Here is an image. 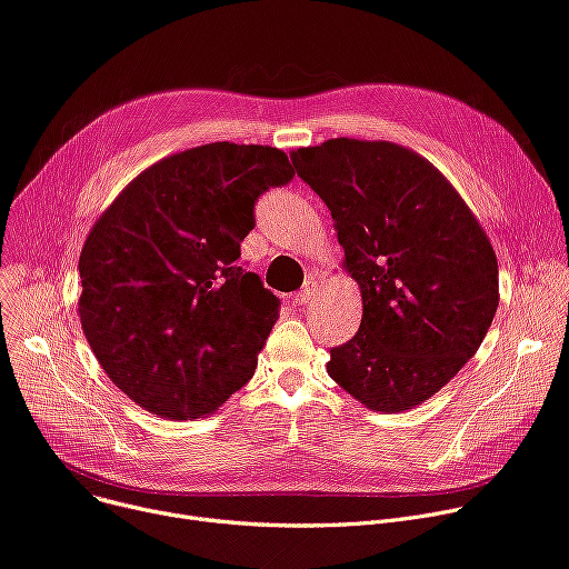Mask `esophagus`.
I'll list each match as a JSON object with an SVG mask.
<instances>
[{
    "instance_id": "esophagus-1",
    "label": "esophagus",
    "mask_w": 569,
    "mask_h": 569,
    "mask_svg": "<svg viewBox=\"0 0 569 569\" xmlns=\"http://www.w3.org/2000/svg\"><path fill=\"white\" fill-rule=\"evenodd\" d=\"M316 286H318V281H316L313 277H309V279L305 281V286H301V290L292 295V305H295V307L309 305V301H311L313 295H316Z\"/></svg>"
}]
</instances>
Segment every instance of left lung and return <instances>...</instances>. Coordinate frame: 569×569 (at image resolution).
Instances as JSON below:
<instances>
[{"label":"left lung","instance_id":"left-lung-1","mask_svg":"<svg viewBox=\"0 0 569 569\" xmlns=\"http://www.w3.org/2000/svg\"><path fill=\"white\" fill-rule=\"evenodd\" d=\"M325 201L361 288L363 318L327 372L375 411L435 396L476 355L499 307V264L478 219L421 156L329 139L290 156Z\"/></svg>","mask_w":569,"mask_h":569}]
</instances>
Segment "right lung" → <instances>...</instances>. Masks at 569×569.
<instances>
[{"label": "right lung", "mask_w": 569, "mask_h": 569, "mask_svg": "<svg viewBox=\"0 0 569 569\" xmlns=\"http://www.w3.org/2000/svg\"><path fill=\"white\" fill-rule=\"evenodd\" d=\"M292 176L279 148L206 143L146 169L96 221L82 329L139 407L203 419L253 377L281 301L236 260L260 194Z\"/></svg>", "instance_id": "right-lung-1"}]
</instances>
